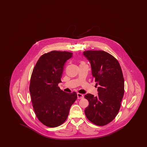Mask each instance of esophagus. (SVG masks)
<instances>
[{"label": "esophagus", "instance_id": "34e87169", "mask_svg": "<svg viewBox=\"0 0 147 147\" xmlns=\"http://www.w3.org/2000/svg\"><path fill=\"white\" fill-rule=\"evenodd\" d=\"M77 97L78 99H82L84 98V95L80 93H77Z\"/></svg>", "mask_w": 147, "mask_h": 147}]
</instances>
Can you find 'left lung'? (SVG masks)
Segmentation results:
<instances>
[{
  "label": "left lung",
  "instance_id": "8db88e82",
  "mask_svg": "<svg viewBox=\"0 0 147 147\" xmlns=\"http://www.w3.org/2000/svg\"><path fill=\"white\" fill-rule=\"evenodd\" d=\"M83 55L90 63L92 77L98 86V96L85 95L89 101L85 114L94 124L105 126L116 117L121 107L125 91L122 71L118 61L104 51H86Z\"/></svg>",
  "mask_w": 147,
  "mask_h": 147
}]
</instances>
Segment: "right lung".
<instances>
[{
  "label": "right lung",
  "instance_id": "add662e5",
  "mask_svg": "<svg viewBox=\"0 0 147 147\" xmlns=\"http://www.w3.org/2000/svg\"><path fill=\"white\" fill-rule=\"evenodd\" d=\"M72 55L58 51L45 53L38 59L32 73L29 90L32 106L37 119L49 127L63 124L71 106L77 100L76 92H65L58 85L62 82L64 65Z\"/></svg>",
  "mask_w": 147,
  "mask_h": 147
}]
</instances>
